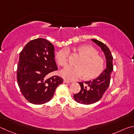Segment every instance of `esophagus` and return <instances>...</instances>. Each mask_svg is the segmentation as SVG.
Masks as SVG:
<instances>
[{
	"instance_id": "34e87169",
	"label": "esophagus",
	"mask_w": 134,
	"mask_h": 134,
	"mask_svg": "<svg viewBox=\"0 0 134 134\" xmlns=\"http://www.w3.org/2000/svg\"><path fill=\"white\" fill-rule=\"evenodd\" d=\"M63 83H71V82L66 80V79H64V80H63Z\"/></svg>"
}]
</instances>
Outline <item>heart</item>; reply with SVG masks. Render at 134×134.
Here are the masks:
<instances>
[{"label": "heart", "instance_id": "b5f03b06", "mask_svg": "<svg viewBox=\"0 0 134 134\" xmlns=\"http://www.w3.org/2000/svg\"><path fill=\"white\" fill-rule=\"evenodd\" d=\"M76 51L82 57L77 63V66H68L60 71V75L70 81H76L85 75V78L92 79L99 76L104 69L105 61L98 51L90 45H81ZM69 51L67 48L59 51L55 58L58 64L62 66L68 62Z\"/></svg>", "mask_w": 134, "mask_h": 134}]
</instances>
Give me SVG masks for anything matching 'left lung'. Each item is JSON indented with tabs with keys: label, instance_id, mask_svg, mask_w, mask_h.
<instances>
[{
	"label": "left lung",
	"instance_id": "obj_1",
	"mask_svg": "<svg viewBox=\"0 0 134 134\" xmlns=\"http://www.w3.org/2000/svg\"><path fill=\"white\" fill-rule=\"evenodd\" d=\"M96 44L100 47L104 52L107 59V68L98 78L83 82H79L81 91L75 94L74 98L77 102L84 105H90L97 102L101 99L105 91L109 87L111 75L113 71V56L109 49L102 42L96 39H92Z\"/></svg>",
	"mask_w": 134,
	"mask_h": 134
}]
</instances>
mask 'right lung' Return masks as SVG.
<instances>
[{"label":"right lung","instance_id":"add662e5","mask_svg":"<svg viewBox=\"0 0 134 134\" xmlns=\"http://www.w3.org/2000/svg\"><path fill=\"white\" fill-rule=\"evenodd\" d=\"M54 46L42 38L32 40L20 52L17 80L20 90L27 101L35 105L49 102L56 88L63 83L58 76L48 78V75L58 71Z\"/></svg>","mask_w":134,"mask_h":134}]
</instances>
